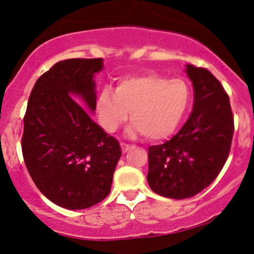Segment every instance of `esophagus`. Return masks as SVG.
Here are the masks:
<instances>
[{
	"instance_id": "obj_1",
	"label": "esophagus",
	"mask_w": 254,
	"mask_h": 254,
	"mask_svg": "<svg viewBox=\"0 0 254 254\" xmlns=\"http://www.w3.org/2000/svg\"><path fill=\"white\" fill-rule=\"evenodd\" d=\"M121 147H122V151H123V152L125 153L131 149V145H130V144H127V143H121Z\"/></svg>"
}]
</instances>
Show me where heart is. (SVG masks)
<instances>
[{
	"label": "heart",
	"mask_w": 254,
	"mask_h": 254,
	"mask_svg": "<svg viewBox=\"0 0 254 254\" xmlns=\"http://www.w3.org/2000/svg\"><path fill=\"white\" fill-rule=\"evenodd\" d=\"M191 104V89L182 78L159 73L127 76L118 82L116 91L105 86L96 101L98 122L108 132L125 123L131 111L130 136L143 133L160 140L175 132Z\"/></svg>",
	"instance_id": "heart-1"
}]
</instances>
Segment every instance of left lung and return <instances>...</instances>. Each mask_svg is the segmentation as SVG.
<instances>
[{
    "label": "left lung",
    "mask_w": 254,
    "mask_h": 254,
    "mask_svg": "<svg viewBox=\"0 0 254 254\" xmlns=\"http://www.w3.org/2000/svg\"><path fill=\"white\" fill-rule=\"evenodd\" d=\"M193 109L170 140L149 147L147 183L151 190L172 199L193 197L212 183L230 155L234 131L229 95L205 68L189 64Z\"/></svg>",
    "instance_id": "left-lung-1"
}]
</instances>
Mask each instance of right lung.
<instances>
[{
	"label": "right lung",
	"instance_id": "obj_1",
	"mask_svg": "<svg viewBox=\"0 0 254 254\" xmlns=\"http://www.w3.org/2000/svg\"><path fill=\"white\" fill-rule=\"evenodd\" d=\"M102 68L103 59L54 64L35 83L23 118L29 175L49 200L69 210L94 206L110 193L122 155L116 138L85 110L96 109L94 75Z\"/></svg>",
	"mask_w": 254,
	"mask_h": 254
}]
</instances>
